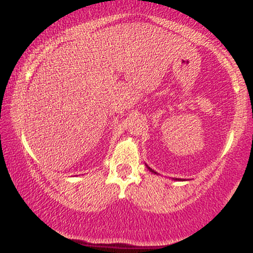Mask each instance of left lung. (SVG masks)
<instances>
[{
	"instance_id": "left-lung-1",
	"label": "left lung",
	"mask_w": 253,
	"mask_h": 253,
	"mask_svg": "<svg viewBox=\"0 0 253 253\" xmlns=\"http://www.w3.org/2000/svg\"><path fill=\"white\" fill-rule=\"evenodd\" d=\"M147 168H149V169H150V171H151V172H155V173H157V172H156V171H155V170H152V169H151V168H150V167H147Z\"/></svg>"
}]
</instances>
